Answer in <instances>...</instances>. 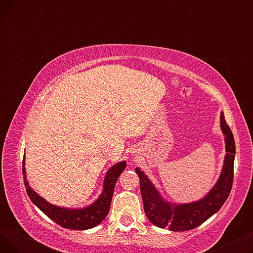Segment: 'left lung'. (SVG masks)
Returning a JSON list of instances; mask_svg holds the SVG:
<instances>
[{"label":"left lung","mask_w":253,"mask_h":253,"mask_svg":"<svg viewBox=\"0 0 253 253\" xmlns=\"http://www.w3.org/2000/svg\"><path fill=\"white\" fill-rule=\"evenodd\" d=\"M219 120L224 136L223 165L215 184L203 198L189 203L168 201L140 168L135 169L139 177L145 215L157 227L167 228L173 232L193 230L215 214L228 199L233 184L236 148L233 133L225 122L222 112H220Z\"/></svg>","instance_id":"1"}]
</instances>
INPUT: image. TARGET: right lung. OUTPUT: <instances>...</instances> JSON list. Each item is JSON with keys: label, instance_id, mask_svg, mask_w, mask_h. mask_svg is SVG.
<instances>
[{"label": "right lung", "instance_id": "1", "mask_svg": "<svg viewBox=\"0 0 253 253\" xmlns=\"http://www.w3.org/2000/svg\"><path fill=\"white\" fill-rule=\"evenodd\" d=\"M125 168L126 161L118 162L109 168L103 179L101 193L94 202L82 208H68L49 203L31 187L28 177H26L25 155L22 162L23 181L26 193L32 202L53 221L61 225L62 228L70 230L92 229L105 218L110 210L116 181Z\"/></svg>", "mask_w": 253, "mask_h": 253}]
</instances>
